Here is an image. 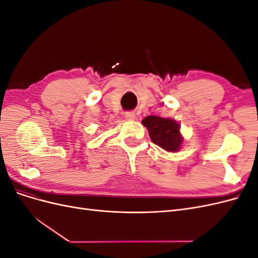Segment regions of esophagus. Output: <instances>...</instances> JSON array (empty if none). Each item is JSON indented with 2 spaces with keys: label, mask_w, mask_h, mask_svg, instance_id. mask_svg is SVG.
I'll list each match as a JSON object with an SVG mask.
<instances>
[{
  "label": "esophagus",
  "mask_w": 258,
  "mask_h": 258,
  "mask_svg": "<svg viewBox=\"0 0 258 258\" xmlns=\"http://www.w3.org/2000/svg\"><path fill=\"white\" fill-rule=\"evenodd\" d=\"M124 118H126L127 120H135L137 118V116L134 112H128L124 114Z\"/></svg>",
  "instance_id": "34e87169"
}]
</instances>
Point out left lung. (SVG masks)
Instances as JSON below:
<instances>
[{
    "label": "left lung",
    "mask_w": 258,
    "mask_h": 258,
    "mask_svg": "<svg viewBox=\"0 0 258 258\" xmlns=\"http://www.w3.org/2000/svg\"><path fill=\"white\" fill-rule=\"evenodd\" d=\"M142 124L148 130L152 141L169 153H176L183 145L184 138L181 135V124L172 118H162L159 116H146Z\"/></svg>",
    "instance_id": "left-lung-1"
}]
</instances>
